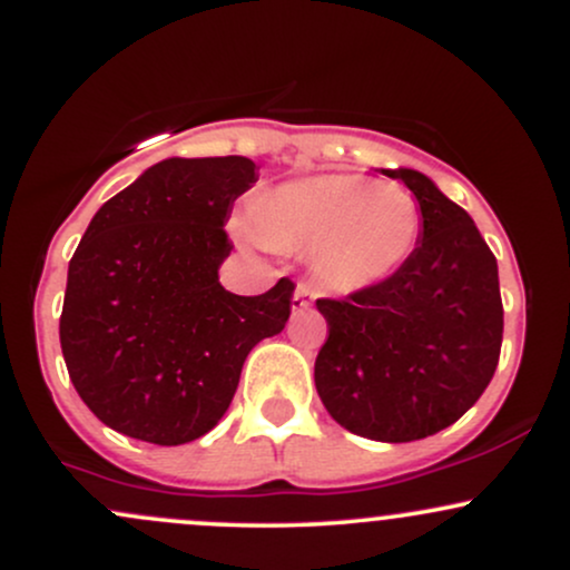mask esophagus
Returning <instances> with one entry per match:
<instances>
[{
    "instance_id": "34e87169",
    "label": "esophagus",
    "mask_w": 570,
    "mask_h": 570,
    "mask_svg": "<svg viewBox=\"0 0 570 570\" xmlns=\"http://www.w3.org/2000/svg\"><path fill=\"white\" fill-rule=\"evenodd\" d=\"M313 294H316V292H313V286L307 284V281H299L297 289H294V297H292V307H294V311H303V307L311 305Z\"/></svg>"
}]
</instances>
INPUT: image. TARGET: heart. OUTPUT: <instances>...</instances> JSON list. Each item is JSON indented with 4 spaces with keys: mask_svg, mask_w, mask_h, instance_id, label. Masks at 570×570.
I'll use <instances>...</instances> for the list:
<instances>
[{
    "mask_svg": "<svg viewBox=\"0 0 570 570\" xmlns=\"http://www.w3.org/2000/svg\"><path fill=\"white\" fill-rule=\"evenodd\" d=\"M248 227L265 246L311 248L324 286L362 292L396 276L421 246L423 214L402 187L356 174H322L259 193Z\"/></svg>",
    "mask_w": 570,
    "mask_h": 570,
    "instance_id": "1",
    "label": "heart"
}]
</instances>
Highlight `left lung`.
Here are the masks:
<instances>
[{"instance_id": "8db88e82", "label": "left lung", "mask_w": 570, "mask_h": 570, "mask_svg": "<svg viewBox=\"0 0 570 570\" xmlns=\"http://www.w3.org/2000/svg\"><path fill=\"white\" fill-rule=\"evenodd\" d=\"M423 214L421 246L396 276L316 307L330 337L316 391L351 434L412 442L453 426L499 367V265L476 225L429 176L399 168Z\"/></svg>"}]
</instances>
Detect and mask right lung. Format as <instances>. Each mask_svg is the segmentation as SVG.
I'll return each instance as SVG.
<instances>
[{"mask_svg":"<svg viewBox=\"0 0 570 570\" xmlns=\"http://www.w3.org/2000/svg\"><path fill=\"white\" fill-rule=\"evenodd\" d=\"M254 171L240 155L168 158L90 219L58 335L77 394L109 429L163 448L208 434L248 351L284 330L289 278L257 297L219 284L233 252L225 222Z\"/></svg>","mask_w":570,"mask_h":570,"instance_id":"add662e5","label":"right lung"}]
</instances>
